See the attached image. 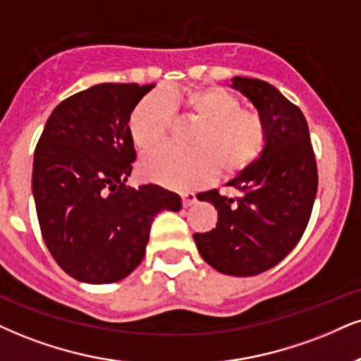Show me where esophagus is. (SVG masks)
<instances>
[{
  "instance_id": "esophagus-1",
  "label": "esophagus",
  "mask_w": 361,
  "mask_h": 361,
  "mask_svg": "<svg viewBox=\"0 0 361 361\" xmlns=\"http://www.w3.org/2000/svg\"><path fill=\"white\" fill-rule=\"evenodd\" d=\"M180 197H182V206H184V207L192 206V204L197 201V199H195V194L194 192H182Z\"/></svg>"
}]
</instances>
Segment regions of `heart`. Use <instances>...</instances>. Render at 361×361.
Wrapping results in <instances>:
<instances>
[{"mask_svg":"<svg viewBox=\"0 0 361 361\" xmlns=\"http://www.w3.org/2000/svg\"><path fill=\"white\" fill-rule=\"evenodd\" d=\"M172 110L201 122L190 139L194 150L162 147L144 155L140 173L147 180L188 189L212 180L221 171L231 177L259 159L266 128L259 115L243 110L241 102L221 87H188L142 99L128 118V133L139 150L157 147L167 137Z\"/></svg>","mask_w":361,"mask_h":361,"instance_id":"obj_1","label":"heart"}]
</instances>
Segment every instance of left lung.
Segmentation results:
<instances>
[{
    "mask_svg": "<svg viewBox=\"0 0 361 361\" xmlns=\"http://www.w3.org/2000/svg\"><path fill=\"white\" fill-rule=\"evenodd\" d=\"M231 82L256 106L266 145L251 167L226 184L238 197L217 189L199 194V201L214 204L217 224L194 234V243L219 273L255 276L283 261L303 235L318 190L317 160L303 112L278 88L247 77Z\"/></svg>",
    "mask_w": 361,
    "mask_h": 361,
    "instance_id": "8db88e82",
    "label": "left lung"
}]
</instances>
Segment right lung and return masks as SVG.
Returning <instances> with one entry per match:
<instances>
[{"mask_svg":"<svg viewBox=\"0 0 361 361\" xmlns=\"http://www.w3.org/2000/svg\"><path fill=\"white\" fill-rule=\"evenodd\" d=\"M154 87L93 85L58 104L44 123L31 190L48 251L77 281L127 278L144 259L154 217L182 207L160 185H127L137 159L128 118Z\"/></svg>","mask_w":361,"mask_h":361,"instance_id":"add662e5","label":"right lung"}]
</instances>
